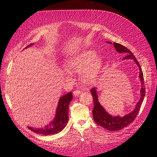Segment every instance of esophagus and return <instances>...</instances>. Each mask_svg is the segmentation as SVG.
I'll return each instance as SVG.
<instances>
[{
    "mask_svg": "<svg viewBox=\"0 0 157 157\" xmlns=\"http://www.w3.org/2000/svg\"><path fill=\"white\" fill-rule=\"evenodd\" d=\"M81 93V92L80 91V90H75V91L73 92V95L75 96H78V95Z\"/></svg>",
    "mask_w": 157,
    "mask_h": 157,
    "instance_id": "esophagus-1",
    "label": "esophagus"
}]
</instances>
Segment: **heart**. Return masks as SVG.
<instances>
[{
  "mask_svg": "<svg viewBox=\"0 0 157 157\" xmlns=\"http://www.w3.org/2000/svg\"><path fill=\"white\" fill-rule=\"evenodd\" d=\"M65 69L70 72H79L80 79L86 84L96 78L102 66L101 59L91 50H85L65 60Z\"/></svg>",
  "mask_w": 157,
  "mask_h": 157,
  "instance_id": "heart-1",
  "label": "heart"
}]
</instances>
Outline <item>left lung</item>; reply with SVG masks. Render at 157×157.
<instances>
[{
    "label": "left lung",
    "mask_w": 157,
    "mask_h": 157,
    "mask_svg": "<svg viewBox=\"0 0 157 157\" xmlns=\"http://www.w3.org/2000/svg\"><path fill=\"white\" fill-rule=\"evenodd\" d=\"M107 42L109 44H112L110 42L107 41ZM113 44L117 52H118V53H125L127 54L124 58H123V59H133L135 61L137 65L138 66L140 69L139 77L141 83V89L140 91V99L139 101L137 103L134 110H133L131 113L128 114V115L124 116L123 117H121L120 116L115 117L109 115V114L105 111V109L100 105V103H99L98 101V96L96 92V88H92V90H90V92H91V94L92 95L94 103V108L92 110V114L95 122L99 126L105 128L107 130L117 131L122 129V128H124V127H126L134 121L137 115L140 111L141 103L144 101V99L145 95V89L144 88V74L143 72H142L140 65L136 59V57L129 50L126 48L125 46L118 43H116V42H114Z\"/></svg>",
    "instance_id": "left-lung-1"
}]
</instances>
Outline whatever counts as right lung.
Returning a JSON list of instances; mask_svg holds the SVG:
<instances>
[{
    "instance_id": "obj_1",
    "label": "right lung",
    "mask_w": 157,
    "mask_h": 157,
    "mask_svg": "<svg viewBox=\"0 0 157 157\" xmlns=\"http://www.w3.org/2000/svg\"><path fill=\"white\" fill-rule=\"evenodd\" d=\"M33 44L28 45L26 48H28V47L32 46ZM72 99L73 96L71 92L60 98L58 107H57L54 119L46 125L44 128H36L28 126L29 129L36 133V134H43L45 136L53 135L60 132L65 127L66 124L68 122L69 105L71 101L72 100Z\"/></svg>"
}]
</instances>
